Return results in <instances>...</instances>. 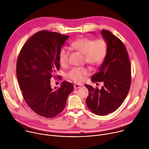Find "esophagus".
I'll return each mask as SVG.
<instances>
[{"instance_id":"esophagus-1","label":"esophagus","mask_w":149,"mask_h":149,"mask_svg":"<svg viewBox=\"0 0 149 149\" xmlns=\"http://www.w3.org/2000/svg\"><path fill=\"white\" fill-rule=\"evenodd\" d=\"M82 85H80V84H75L74 85V88H80L81 87H82Z\"/></svg>"}]
</instances>
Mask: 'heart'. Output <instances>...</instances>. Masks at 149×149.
Here are the masks:
<instances>
[{
    "mask_svg": "<svg viewBox=\"0 0 149 149\" xmlns=\"http://www.w3.org/2000/svg\"><path fill=\"white\" fill-rule=\"evenodd\" d=\"M71 47L84 55L86 62L93 65L100 64L104 61L107 51L105 42L101 39L94 40L87 38H79L72 42ZM69 55L70 52L67 48L61 49L59 59L62 66L68 65ZM88 74V70L87 68L75 67L68 73V77L74 82L81 83L84 81Z\"/></svg>",
    "mask_w": 149,
    "mask_h": 149,
    "instance_id": "obj_1",
    "label": "heart"
}]
</instances>
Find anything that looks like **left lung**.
Returning a JSON list of instances; mask_svg holds the SVG:
<instances>
[{"label": "left lung", "instance_id": "obj_1", "mask_svg": "<svg viewBox=\"0 0 149 149\" xmlns=\"http://www.w3.org/2000/svg\"><path fill=\"white\" fill-rule=\"evenodd\" d=\"M101 35L107 46V54L91 79L94 82L102 81L104 86L101 90L85 86L89 91L86 104L98 116L116 111L128 94L131 84V65L124 45L107 30H102Z\"/></svg>", "mask_w": 149, "mask_h": 149}]
</instances>
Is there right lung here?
Here are the masks:
<instances>
[{"mask_svg": "<svg viewBox=\"0 0 149 149\" xmlns=\"http://www.w3.org/2000/svg\"><path fill=\"white\" fill-rule=\"evenodd\" d=\"M69 38L56 32L42 31L31 36L21 49L17 61L16 75L24 98L38 115L52 118L65 108L73 85L63 81L52 88L51 79L59 70V54Z\"/></svg>", "mask_w": 149, "mask_h": 149, "instance_id": "obj_1", "label": "right lung"}]
</instances>
